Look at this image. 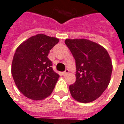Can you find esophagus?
Masks as SVG:
<instances>
[{
  "label": "esophagus",
  "instance_id": "1",
  "mask_svg": "<svg viewBox=\"0 0 124 124\" xmlns=\"http://www.w3.org/2000/svg\"><path fill=\"white\" fill-rule=\"evenodd\" d=\"M69 69H66L65 70V71H64V72H63V73H62V74H63V76H65V75H66V74H67L68 73H69Z\"/></svg>",
  "mask_w": 124,
  "mask_h": 124
}]
</instances>
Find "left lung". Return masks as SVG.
Segmentation results:
<instances>
[{"instance_id":"1","label":"left lung","mask_w":124,"mask_h":124,"mask_svg":"<svg viewBox=\"0 0 124 124\" xmlns=\"http://www.w3.org/2000/svg\"><path fill=\"white\" fill-rule=\"evenodd\" d=\"M76 61V82L70 85L73 98L90 103L101 96L109 84L112 65L103 46L87 39H66Z\"/></svg>"}]
</instances>
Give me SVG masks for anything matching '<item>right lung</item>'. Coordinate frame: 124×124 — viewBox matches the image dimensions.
I'll use <instances>...</instances> for the list:
<instances>
[{"label":"right lung","mask_w":124,"mask_h":124,"mask_svg":"<svg viewBox=\"0 0 124 124\" xmlns=\"http://www.w3.org/2000/svg\"><path fill=\"white\" fill-rule=\"evenodd\" d=\"M59 41L39 34L23 42L16 50L12 74L17 88L29 99H44L54 89L59 75L54 71L48 55Z\"/></svg>","instance_id":"1"}]
</instances>
